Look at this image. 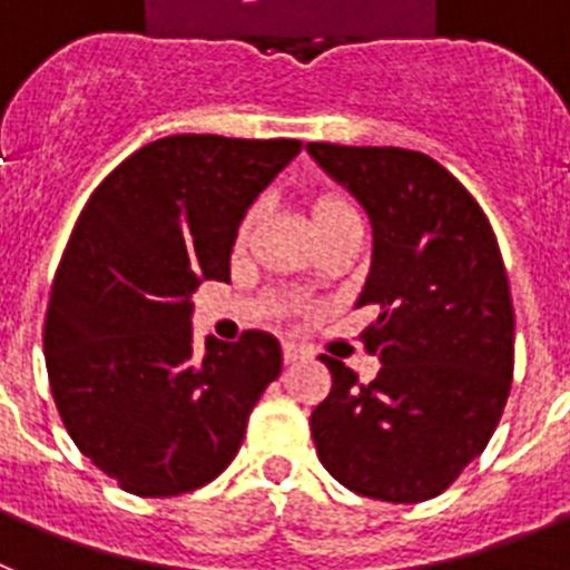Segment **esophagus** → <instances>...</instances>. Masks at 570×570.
<instances>
[{"instance_id":"34e87169","label":"esophagus","mask_w":570,"mask_h":570,"mask_svg":"<svg viewBox=\"0 0 570 570\" xmlns=\"http://www.w3.org/2000/svg\"><path fill=\"white\" fill-rule=\"evenodd\" d=\"M304 356H307V351H304L301 344L284 342V362H286V365H289V362H298V358H304Z\"/></svg>"}]
</instances>
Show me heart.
<instances>
[{"label": "heart", "instance_id": "heart-1", "mask_svg": "<svg viewBox=\"0 0 570 570\" xmlns=\"http://www.w3.org/2000/svg\"><path fill=\"white\" fill-rule=\"evenodd\" d=\"M257 214H261V208H252V212L243 217V226H240V237H248V232H252V226L257 223ZM342 217H356V212H353V205L344 199V196L338 194H318L315 196L313 203V223L315 228L318 226H327V223H333V219H342Z\"/></svg>", "mask_w": 570, "mask_h": 570}]
</instances>
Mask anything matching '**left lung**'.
Segmentation results:
<instances>
[{"instance_id": "8db88e82", "label": "left lung", "mask_w": 570, "mask_h": 570, "mask_svg": "<svg viewBox=\"0 0 570 570\" xmlns=\"http://www.w3.org/2000/svg\"><path fill=\"white\" fill-rule=\"evenodd\" d=\"M330 179L371 217L374 255L356 307L380 356L362 385L338 358L313 411L324 470L367 499L417 504L446 490L490 443L513 382L515 315L499 240L446 167L403 147L309 141Z\"/></svg>"}]
</instances>
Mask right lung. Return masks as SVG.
Here are the masks:
<instances>
[{"mask_svg":"<svg viewBox=\"0 0 570 570\" xmlns=\"http://www.w3.org/2000/svg\"><path fill=\"white\" fill-rule=\"evenodd\" d=\"M298 153L295 138L167 136L83 205L42 351L66 432L121 490L167 499L214 481L281 374V344L263 330L196 351L190 295L228 281L248 205Z\"/></svg>","mask_w":570,"mask_h":570,"instance_id":"obj_1","label":"right lung"}]
</instances>
